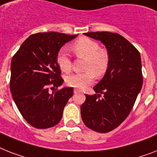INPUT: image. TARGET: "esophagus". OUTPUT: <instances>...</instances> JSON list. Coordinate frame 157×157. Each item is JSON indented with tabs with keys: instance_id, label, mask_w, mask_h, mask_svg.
<instances>
[{
	"instance_id": "esophagus-1",
	"label": "esophagus",
	"mask_w": 157,
	"mask_h": 157,
	"mask_svg": "<svg viewBox=\"0 0 157 157\" xmlns=\"http://www.w3.org/2000/svg\"><path fill=\"white\" fill-rule=\"evenodd\" d=\"M80 92H81V90H78V89H75V90H74V93H75V94H77V93H80Z\"/></svg>"
}]
</instances>
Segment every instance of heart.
Wrapping results in <instances>:
<instances>
[{
  "mask_svg": "<svg viewBox=\"0 0 157 157\" xmlns=\"http://www.w3.org/2000/svg\"><path fill=\"white\" fill-rule=\"evenodd\" d=\"M71 50L78 58H83L84 72L71 75L66 78V82L72 87L84 89L95 78L103 76L110 64V55L107 50L100 48L99 43L89 37H81L75 41ZM56 63L59 69L68 73L71 70L72 63L67 53L60 51L57 55Z\"/></svg>",
  "mask_w": 157,
  "mask_h": 157,
  "instance_id": "1",
  "label": "heart"
}]
</instances>
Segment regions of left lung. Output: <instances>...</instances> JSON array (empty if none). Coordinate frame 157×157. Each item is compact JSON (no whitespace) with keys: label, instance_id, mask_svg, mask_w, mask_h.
Masks as SVG:
<instances>
[{"label":"left lung","instance_id":"left-lung-1","mask_svg":"<svg viewBox=\"0 0 157 157\" xmlns=\"http://www.w3.org/2000/svg\"><path fill=\"white\" fill-rule=\"evenodd\" d=\"M85 35L103 43L110 55L104 77L94 86L97 94H86L81 106L84 124L100 133L119 127L130 114L143 85L139 50L116 33L89 32ZM104 94L100 98L101 94Z\"/></svg>","mask_w":157,"mask_h":157}]
</instances>
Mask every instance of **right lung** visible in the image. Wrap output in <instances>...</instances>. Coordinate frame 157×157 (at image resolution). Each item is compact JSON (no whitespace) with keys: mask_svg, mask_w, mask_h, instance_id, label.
Returning a JSON list of instances; mask_svg holds the SVG:
<instances>
[{"mask_svg":"<svg viewBox=\"0 0 157 157\" xmlns=\"http://www.w3.org/2000/svg\"><path fill=\"white\" fill-rule=\"evenodd\" d=\"M77 36L58 32L34 33L12 58V96L21 116L33 128H52L62 120L73 88L58 89L64 80L56 58L61 47ZM50 87L56 88L52 94L48 92Z\"/></svg>","mask_w":157,"mask_h":157,"instance_id":"obj_1","label":"right lung"}]
</instances>
